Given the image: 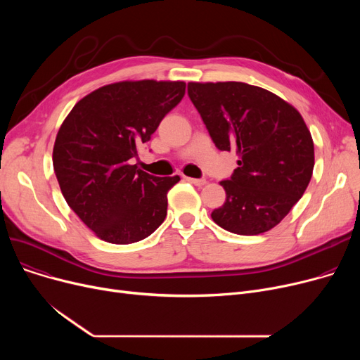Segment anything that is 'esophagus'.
Returning a JSON list of instances; mask_svg holds the SVG:
<instances>
[{"mask_svg": "<svg viewBox=\"0 0 360 360\" xmlns=\"http://www.w3.org/2000/svg\"><path fill=\"white\" fill-rule=\"evenodd\" d=\"M185 181H188V182H191V184H194V185H197V186H202V185L205 184V179H197V178H188V176H185Z\"/></svg>", "mask_w": 360, "mask_h": 360, "instance_id": "34e87169", "label": "esophagus"}]
</instances>
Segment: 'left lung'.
<instances>
[{
  "instance_id": "left-lung-1",
  "label": "left lung",
  "mask_w": 360,
  "mask_h": 360,
  "mask_svg": "<svg viewBox=\"0 0 360 360\" xmlns=\"http://www.w3.org/2000/svg\"><path fill=\"white\" fill-rule=\"evenodd\" d=\"M188 96L216 147L239 159L231 179L220 182L226 201L212 219L236 235L273 229L312 176L314 141L304 118L277 94L240 82H191Z\"/></svg>"
}]
</instances>
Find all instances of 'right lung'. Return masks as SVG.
Listing matches in <instances>:
<instances>
[{
  "instance_id": "add662e5",
  "label": "right lung",
  "mask_w": 360,
  "mask_h": 360,
  "mask_svg": "<svg viewBox=\"0 0 360 360\" xmlns=\"http://www.w3.org/2000/svg\"><path fill=\"white\" fill-rule=\"evenodd\" d=\"M184 82H120L74 105L56 134L52 162L61 193L98 238L127 245L153 233L179 176H153L131 159L184 98Z\"/></svg>"
}]
</instances>
